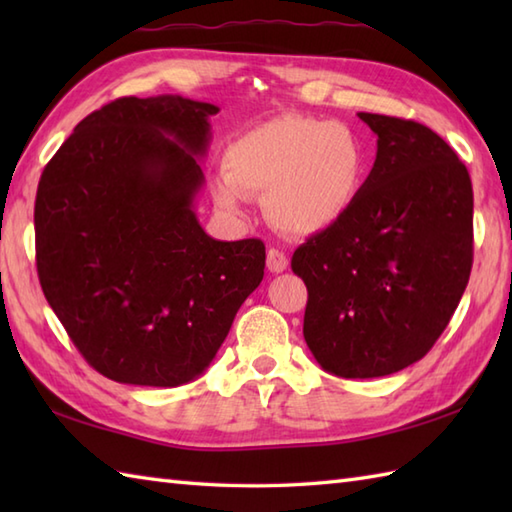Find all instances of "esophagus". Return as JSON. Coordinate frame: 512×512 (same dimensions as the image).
<instances>
[{"instance_id":"1","label":"esophagus","mask_w":512,"mask_h":512,"mask_svg":"<svg viewBox=\"0 0 512 512\" xmlns=\"http://www.w3.org/2000/svg\"><path fill=\"white\" fill-rule=\"evenodd\" d=\"M266 266H268L270 273H284V270L288 268L286 253H281V250H277V248H268Z\"/></svg>"}]
</instances>
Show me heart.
Returning a JSON list of instances; mask_svg holds the SVG:
<instances>
[{"label":"heart","mask_w":512,"mask_h":512,"mask_svg":"<svg viewBox=\"0 0 512 512\" xmlns=\"http://www.w3.org/2000/svg\"><path fill=\"white\" fill-rule=\"evenodd\" d=\"M213 180V202L242 215L248 195L266 193V213L290 235L328 231L352 209L363 189V140L343 123L281 116L239 136Z\"/></svg>","instance_id":"obj_1"}]
</instances>
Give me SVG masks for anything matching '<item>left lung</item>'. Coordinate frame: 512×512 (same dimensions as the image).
<instances>
[{
    "instance_id": "obj_1",
    "label": "left lung",
    "mask_w": 512,
    "mask_h": 512,
    "mask_svg": "<svg viewBox=\"0 0 512 512\" xmlns=\"http://www.w3.org/2000/svg\"><path fill=\"white\" fill-rule=\"evenodd\" d=\"M378 136L354 206L292 255L306 281V339L341 378L396 374L447 328L473 266V187L444 140L416 121L358 112Z\"/></svg>"
}]
</instances>
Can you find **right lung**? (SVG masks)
<instances>
[{"mask_svg":"<svg viewBox=\"0 0 512 512\" xmlns=\"http://www.w3.org/2000/svg\"><path fill=\"white\" fill-rule=\"evenodd\" d=\"M217 112L178 94L116 99L41 173L43 295L85 361L116 383L198 378L264 279L262 239L220 242L193 211Z\"/></svg>","mask_w":512,"mask_h":512,"instance_id":"1","label":"right lung"}]
</instances>
